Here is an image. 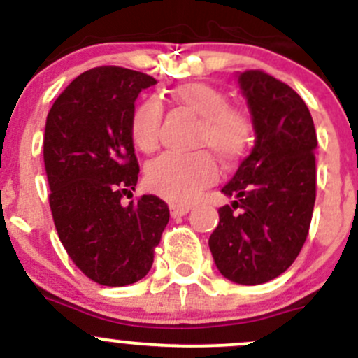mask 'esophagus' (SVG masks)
Returning a JSON list of instances; mask_svg holds the SVG:
<instances>
[{
	"label": "esophagus",
	"instance_id": "1",
	"mask_svg": "<svg viewBox=\"0 0 358 358\" xmlns=\"http://www.w3.org/2000/svg\"><path fill=\"white\" fill-rule=\"evenodd\" d=\"M169 207H171L172 217H180V215H186L187 212H189V205L186 203H174V201H172Z\"/></svg>",
	"mask_w": 358,
	"mask_h": 358
}]
</instances>
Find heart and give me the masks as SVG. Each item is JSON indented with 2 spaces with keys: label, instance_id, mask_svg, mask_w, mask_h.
<instances>
[{
  "label": "heart",
  "instance_id": "heart-1",
  "mask_svg": "<svg viewBox=\"0 0 358 358\" xmlns=\"http://www.w3.org/2000/svg\"><path fill=\"white\" fill-rule=\"evenodd\" d=\"M172 99L200 116L196 146L210 148L224 165H235L249 151L252 123L240 109L228 106L219 88L201 81H187L171 90ZM164 108L155 97H148L134 109L130 136L144 153L157 150ZM217 179V165L207 151L191 155H162L146 169V186L153 193L172 201H189L203 187Z\"/></svg>",
  "mask_w": 358,
  "mask_h": 358
}]
</instances>
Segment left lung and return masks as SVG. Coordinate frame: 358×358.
<instances>
[{
	"label": "left lung",
	"instance_id": "left-lung-1",
	"mask_svg": "<svg viewBox=\"0 0 358 358\" xmlns=\"http://www.w3.org/2000/svg\"><path fill=\"white\" fill-rule=\"evenodd\" d=\"M238 83L256 143L221 189L233 203L219 208L208 247L228 280L259 285L284 273L306 242L317 196V132L287 83L261 69L243 71Z\"/></svg>",
	"mask_w": 358,
	"mask_h": 358
}]
</instances>
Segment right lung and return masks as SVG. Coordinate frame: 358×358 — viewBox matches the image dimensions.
<instances>
[{
    "instance_id": "1",
    "label": "right lung",
    "mask_w": 358,
    "mask_h": 358,
    "mask_svg": "<svg viewBox=\"0 0 358 358\" xmlns=\"http://www.w3.org/2000/svg\"><path fill=\"white\" fill-rule=\"evenodd\" d=\"M150 74L101 66L71 81L48 111L43 160L59 238L78 270L108 287L148 275L171 212L155 194L122 203L139 164L130 136L134 102Z\"/></svg>"
}]
</instances>
